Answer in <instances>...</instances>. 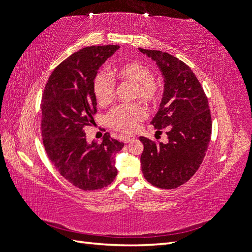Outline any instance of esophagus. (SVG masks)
I'll return each mask as SVG.
<instances>
[{
	"label": "esophagus",
	"instance_id": "esophagus-1",
	"mask_svg": "<svg viewBox=\"0 0 252 252\" xmlns=\"http://www.w3.org/2000/svg\"><path fill=\"white\" fill-rule=\"evenodd\" d=\"M122 139H123V142H124V143L127 144V143L132 142V141L135 139V136H134V135H124Z\"/></svg>",
	"mask_w": 252,
	"mask_h": 252
}]
</instances>
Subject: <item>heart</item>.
<instances>
[{
	"label": "heart",
	"instance_id": "heart-1",
	"mask_svg": "<svg viewBox=\"0 0 252 252\" xmlns=\"http://www.w3.org/2000/svg\"><path fill=\"white\" fill-rule=\"evenodd\" d=\"M112 74L121 81L133 84L132 96L146 104L155 103L161 95L162 85L151 75L149 68L138 61H131L113 67ZM94 93L98 104L107 105L114 96L116 82L110 74L100 71L95 74L93 83ZM145 118V110L140 104H122L113 107L106 117L108 125L121 132H133L140 122Z\"/></svg>",
	"mask_w": 252,
	"mask_h": 252
}]
</instances>
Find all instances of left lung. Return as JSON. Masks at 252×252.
<instances>
[{
	"label": "left lung",
	"mask_w": 252,
	"mask_h": 252,
	"mask_svg": "<svg viewBox=\"0 0 252 252\" xmlns=\"http://www.w3.org/2000/svg\"><path fill=\"white\" fill-rule=\"evenodd\" d=\"M158 66L164 94L151 124L166 128L168 142L156 143L144 136L142 172L151 185L174 189L186 183L201 166L211 138V114L203 87L181 60L159 50L139 48Z\"/></svg>",
	"instance_id": "8db88e82"
}]
</instances>
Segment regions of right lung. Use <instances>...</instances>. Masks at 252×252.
I'll use <instances>...</instances> for the list:
<instances>
[{
    "label": "right lung",
    "mask_w": 252,
    "mask_h": 252,
    "mask_svg": "<svg viewBox=\"0 0 252 252\" xmlns=\"http://www.w3.org/2000/svg\"><path fill=\"white\" fill-rule=\"evenodd\" d=\"M119 48L90 46L72 53L55 68L42 95L41 129L48 158L63 178L86 191L111 184L118 173L114 156L124 147L108 132L100 145L89 144L83 130L96 112L94 79Z\"/></svg>",
    "instance_id": "right-lung-1"
}]
</instances>
